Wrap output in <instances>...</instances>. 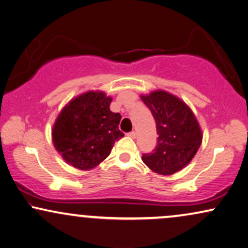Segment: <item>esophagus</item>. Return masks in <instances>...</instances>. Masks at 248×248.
Instances as JSON below:
<instances>
[{"instance_id": "1", "label": "esophagus", "mask_w": 248, "mask_h": 248, "mask_svg": "<svg viewBox=\"0 0 248 248\" xmlns=\"http://www.w3.org/2000/svg\"><path fill=\"white\" fill-rule=\"evenodd\" d=\"M127 136L130 137V138H136V133H135V131H131V133L127 134Z\"/></svg>"}]
</instances>
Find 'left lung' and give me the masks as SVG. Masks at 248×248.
Returning a JSON list of instances; mask_svg holds the SVG:
<instances>
[{"label":"left lung","mask_w":248,"mask_h":248,"mask_svg":"<svg viewBox=\"0 0 248 248\" xmlns=\"http://www.w3.org/2000/svg\"><path fill=\"white\" fill-rule=\"evenodd\" d=\"M153 114L157 145L143 162L155 173L171 176L188 166L202 144L203 133L191 108L176 95L157 90L140 95Z\"/></svg>","instance_id":"left-lung-1"}]
</instances>
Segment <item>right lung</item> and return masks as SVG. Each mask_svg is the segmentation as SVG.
<instances>
[{
    "label": "right lung",
    "instance_id": "1",
    "mask_svg": "<svg viewBox=\"0 0 248 248\" xmlns=\"http://www.w3.org/2000/svg\"><path fill=\"white\" fill-rule=\"evenodd\" d=\"M111 102L104 92L88 91L60 111L52 128V141L69 166L94 169L110 155L114 141L124 137L119 130L121 115L110 110Z\"/></svg>",
    "mask_w": 248,
    "mask_h": 248
}]
</instances>
